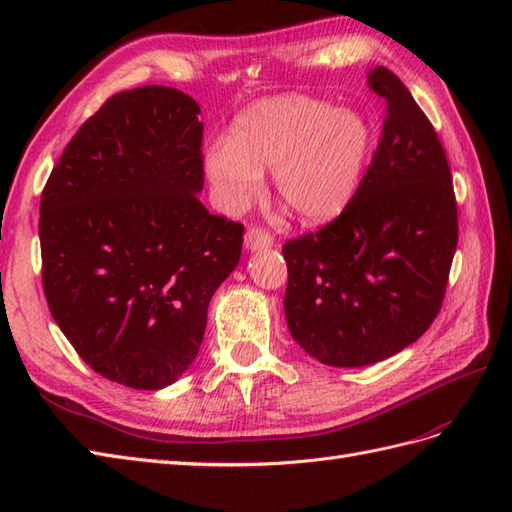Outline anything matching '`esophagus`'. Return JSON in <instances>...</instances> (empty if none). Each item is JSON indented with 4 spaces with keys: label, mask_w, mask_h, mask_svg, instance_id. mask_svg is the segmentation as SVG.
<instances>
[{
    "label": "esophagus",
    "mask_w": 512,
    "mask_h": 512,
    "mask_svg": "<svg viewBox=\"0 0 512 512\" xmlns=\"http://www.w3.org/2000/svg\"><path fill=\"white\" fill-rule=\"evenodd\" d=\"M244 244L248 250H262L273 246V235H270L264 226H253L248 228L244 235Z\"/></svg>",
    "instance_id": "34e87169"
}]
</instances>
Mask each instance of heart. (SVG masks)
<instances>
[{
  "mask_svg": "<svg viewBox=\"0 0 512 512\" xmlns=\"http://www.w3.org/2000/svg\"><path fill=\"white\" fill-rule=\"evenodd\" d=\"M372 149V127L354 110L314 96L264 99L235 118L231 138L204 149L215 202L239 211L273 169L281 200L303 222H328L354 200Z\"/></svg>",
  "mask_w": 512,
  "mask_h": 512,
  "instance_id": "heart-1",
  "label": "heart"
}]
</instances>
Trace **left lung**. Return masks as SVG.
<instances>
[{
    "label": "left lung",
    "instance_id": "left-lung-1",
    "mask_svg": "<svg viewBox=\"0 0 512 512\" xmlns=\"http://www.w3.org/2000/svg\"><path fill=\"white\" fill-rule=\"evenodd\" d=\"M383 132L354 200L319 231L288 239L284 310L303 350L332 367L374 365L429 330L458 248L447 154L398 76L378 65Z\"/></svg>",
    "mask_w": 512,
    "mask_h": 512
}]
</instances>
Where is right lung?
Listing matches in <instances>:
<instances>
[{
  "label": "right lung",
  "mask_w": 512,
  "mask_h": 512,
  "mask_svg": "<svg viewBox=\"0 0 512 512\" xmlns=\"http://www.w3.org/2000/svg\"><path fill=\"white\" fill-rule=\"evenodd\" d=\"M200 105L165 85L110 96L41 193V281L52 319L107 380L162 389L200 352L213 292L244 226L211 215Z\"/></svg>",
  "instance_id": "add662e5"
}]
</instances>
